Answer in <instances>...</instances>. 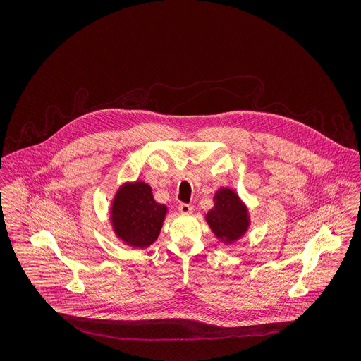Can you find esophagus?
Returning a JSON list of instances; mask_svg holds the SVG:
<instances>
[{"instance_id":"34e87169","label":"esophagus","mask_w":361,"mask_h":361,"mask_svg":"<svg viewBox=\"0 0 361 361\" xmlns=\"http://www.w3.org/2000/svg\"><path fill=\"white\" fill-rule=\"evenodd\" d=\"M178 211L181 212V214H184V215H189V214H192V211H193V208L190 204H185V203H181L180 206H178Z\"/></svg>"}]
</instances>
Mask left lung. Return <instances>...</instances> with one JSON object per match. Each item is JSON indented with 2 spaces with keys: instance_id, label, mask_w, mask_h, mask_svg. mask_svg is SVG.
<instances>
[{
  "instance_id": "left-lung-1",
  "label": "left lung",
  "mask_w": 361,
  "mask_h": 361,
  "mask_svg": "<svg viewBox=\"0 0 361 361\" xmlns=\"http://www.w3.org/2000/svg\"><path fill=\"white\" fill-rule=\"evenodd\" d=\"M206 221L215 237L224 245L242 238L250 227L249 208L234 189L222 187L214 195V207L206 214Z\"/></svg>"
}]
</instances>
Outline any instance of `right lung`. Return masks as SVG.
<instances>
[{
    "instance_id": "right-lung-1",
    "label": "right lung",
    "mask_w": 361,
    "mask_h": 361,
    "mask_svg": "<svg viewBox=\"0 0 361 361\" xmlns=\"http://www.w3.org/2000/svg\"><path fill=\"white\" fill-rule=\"evenodd\" d=\"M168 207L157 203L152 187L142 181H127L115 192L109 221L118 240L134 249H147L162 228Z\"/></svg>"
}]
</instances>
